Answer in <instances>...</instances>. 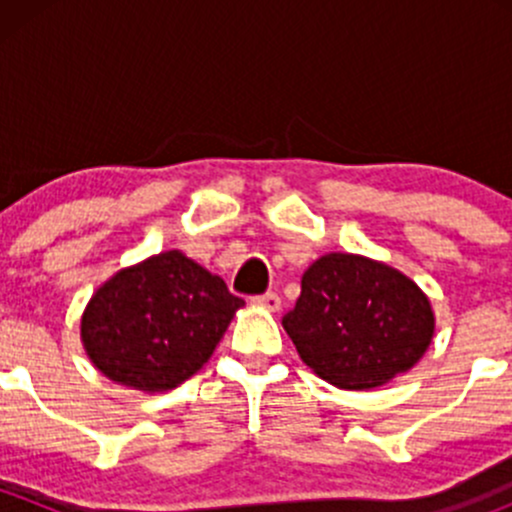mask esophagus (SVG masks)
Returning a JSON list of instances; mask_svg holds the SVG:
<instances>
[{
  "instance_id": "34e87169",
  "label": "esophagus",
  "mask_w": 512,
  "mask_h": 512,
  "mask_svg": "<svg viewBox=\"0 0 512 512\" xmlns=\"http://www.w3.org/2000/svg\"><path fill=\"white\" fill-rule=\"evenodd\" d=\"M252 304L270 309V312H277V309H280V304H282V299H280V294L265 292V294H257V297H252Z\"/></svg>"
}]
</instances>
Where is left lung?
<instances>
[{
  "instance_id": "left-lung-1",
  "label": "left lung",
  "mask_w": 512,
  "mask_h": 512,
  "mask_svg": "<svg viewBox=\"0 0 512 512\" xmlns=\"http://www.w3.org/2000/svg\"><path fill=\"white\" fill-rule=\"evenodd\" d=\"M433 309L414 280L384 262L332 252L302 275V294L282 327L304 364L349 391L384 386L421 359Z\"/></svg>"
}]
</instances>
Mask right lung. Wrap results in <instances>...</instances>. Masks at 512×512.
<instances>
[{"label": "right lung", "mask_w": 512, "mask_h": 512, "mask_svg": "<svg viewBox=\"0 0 512 512\" xmlns=\"http://www.w3.org/2000/svg\"><path fill=\"white\" fill-rule=\"evenodd\" d=\"M242 304L218 275L168 250L96 289L81 317V342L108 379L156 394L213 356Z\"/></svg>", "instance_id": "1"}]
</instances>
